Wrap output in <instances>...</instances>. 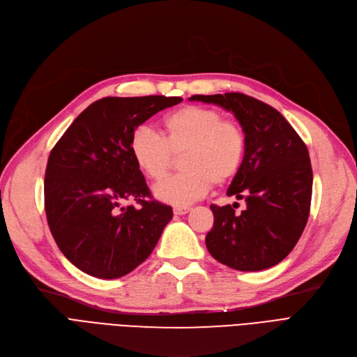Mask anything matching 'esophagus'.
Masks as SVG:
<instances>
[{"label":"esophagus","instance_id":"obj_1","mask_svg":"<svg viewBox=\"0 0 357 357\" xmlns=\"http://www.w3.org/2000/svg\"><path fill=\"white\" fill-rule=\"evenodd\" d=\"M190 211H191L190 207H175V208H174V213H175L176 215H183V214H187V213H190Z\"/></svg>","mask_w":357,"mask_h":357}]
</instances>
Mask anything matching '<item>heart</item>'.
I'll list each match as a JSON object with an SVG mask.
<instances>
[{"mask_svg": "<svg viewBox=\"0 0 357 357\" xmlns=\"http://www.w3.org/2000/svg\"><path fill=\"white\" fill-rule=\"evenodd\" d=\"M163 137L142 126L130 138L131 156L151 181L163 179L174 156L181 159L182 174L154 187V195L176 207L190 206L204 197L213 182L223 185L234 179L243 165L246 135L234 119L213 107L187 105L163 118Z\"/></svg>", "mask_w": 357, "mask_h": 357, "instance_id": "1", "label": "heart"}]
</instances>
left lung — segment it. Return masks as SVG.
I'll return each instance as SVG.
<instances>
[{"mask_svg":"<svg viewBox=\"0 0 357 357\" xmlns=\"http://www.w3.org/2000/svg\"><path fill=\"white\" fill-rule=\"evenodd\" d=\"M190 100L230 111L246 135V154L227 190L246 208L214 206L207 250L222 264L261 271L283 261L306 226L312 197V167L302 138L270 105L243 93L194 95Z\"/></svg>","mask_w":357,"mask_h":357,"instance_id":"obj_1","label":"left lung"}]
</instances>
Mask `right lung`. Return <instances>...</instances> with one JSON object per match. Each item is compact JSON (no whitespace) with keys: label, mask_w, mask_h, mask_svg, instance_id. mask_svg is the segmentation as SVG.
<instances>
[{"label":"right lung","mask_w":357,"mask_h":357,"mask_svg":"<svg viewBox=\"0 0 357 357\" xmlns=\"http://www.w3.org/2000/svg\"><path fill=\"white\" fill-rule=\"evenodd\" d=\"M181 98H103L74 119L52 149L45 172V211L66 258L83 273L118 278L151 254L172 207L151 198L130 138ZM141 206H122L123 200Z\"/></svg>","instance_id":"obj_1"}]
</instances>
